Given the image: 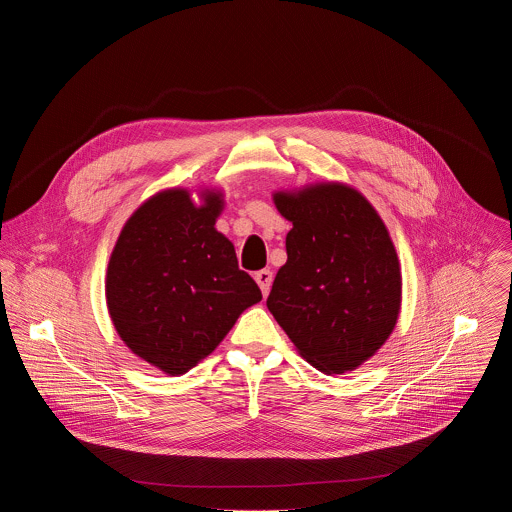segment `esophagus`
I'll return each instance as SVG.
<instances>
[{
  "mask_svg": "<svg viewBox=\"0 0 512 512\" xmlns=\"http://www.w3.org/2000/svg\"><path fill=\"white\" fill-rule=\"evenodd\" d=\"M255 281H257L259 287H261V294L267 298L269 289H271V281H273V273H271L269 269H261V271L255 273Z\"/></svg>",
  "mask_w": 512,
  "mask_h": 512,
  "instance_id": "34e87169",
  "label": "esophagus"
}]
</instances>
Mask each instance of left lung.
<instances>
[{"instance_id":"obj_1","label":"left lung","mask_w":512,"mask_h":512,"mask_svg":"<svg viewBox=\"0 0 512 512\" xmlns=\"http://www.w3.org/2000/svg\"><path fill=\"white\" fill-rule=\"evenodd\" d=\"M273 202L294 227L267 308L314 369L356 371L401 312V265L383 218L342 182L277 190Z\"/></svg>"}]
</instances>
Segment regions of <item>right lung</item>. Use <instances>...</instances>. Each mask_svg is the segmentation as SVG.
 <instances>
[{
    "label": "right lung",
    "instance_id": "right-lung-1",
    "mask_svg": "<svg viewBox=\"0 0 512 512\" xmlns=\"http://www.w3.org/2000/svg\"><path fill=\"white\" fill-rule=\"evenodd\" d=\"M223 208L216 188L198 190V202L186 188L162 190L127 218L107 265L105 298L119 338L170 377L196 367L261 302L233 243L214 229Z\"/></svg>",
    "mask_w": 512,
    "mask_h": 512
}]
</instances>
